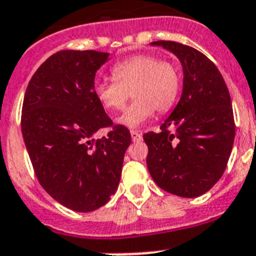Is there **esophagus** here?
Masks as SVG:
<instances>
[{
  "label": "esophagus",
  "mask_w": 256,
  "mask_h": 256,
  "mask_svg": "<svg viewBox=\"0 0 256 256\" xmlns=\"http://www.w3.org/2000/svg\"><path fill=\"white\" fill-rule=\"evenodd\" d=\"M131 138H132V140L138 142L142 139V132L140 131H136V130H131Z\"/></svg>",
  "instance_id": "1"
}]
</instances>
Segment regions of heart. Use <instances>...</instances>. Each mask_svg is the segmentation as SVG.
<instances>
[{"label": "heart", "instance_id": "heart-1", "mask_svg": "<svg viewBox=\"0 0 256 256\" xmlns=\"http://www.w3.org/2000/svg\"><path fill=\"white\" fill-rule=\"evenodd\" d=\"M114 81L99 80L94 84L98 102L108 112H118L128 96L135 100L118 118L120 124L138 128L154 110L164 113L174 106L180 90V74L174 63L160 60L152 54H138L116 63L110 70Z\"/></svg>", "mask_w": 256, "mask_h": 256}]
</instances>
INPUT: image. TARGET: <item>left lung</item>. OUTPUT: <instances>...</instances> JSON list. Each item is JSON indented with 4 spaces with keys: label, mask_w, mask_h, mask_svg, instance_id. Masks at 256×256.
Returning a JSON list of instances; mask_svg holds the SVG:
<instances>
[{
    "label": "left lung",
    "mask_w": 256,
    "mask_h": 256,
    "mask_svg": "<svg viewBox=\"0 0 256 256\" xmlns=\"http://www.w3.org/2000/svg\"><path fill=\"white\" fill-rule=\"evenodd\" d=\"M183 66V92L160 132L143 135L146 166L156 184L193 198L212 188L226 168L236 125L223 76L198 50L175 41H156Z\"/></svg>",
    "instance_id": "8db88e82"
}]
</instances>
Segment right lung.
I'll return each mask as SVG.
<instances>
[{
    "label": "right lung",
    "instance_id": "add662e5",
    "mask_svg": "<svg viewBox=\"0 0 256 256\" xmlns=\"http://www.w3.org/2000/svg\"><path fill=\"white\" fill-rule=\"evenodd\" d=\"M108 52L62 50L32 76L22 110V132L42 188L66 208L90 212L114 194L131 143L94 94L96 70ZM110 128L106 137L92 138Z\"/></svg>",
    "mask_w": 256,
    "mask_h": 256
}]
</instances>
